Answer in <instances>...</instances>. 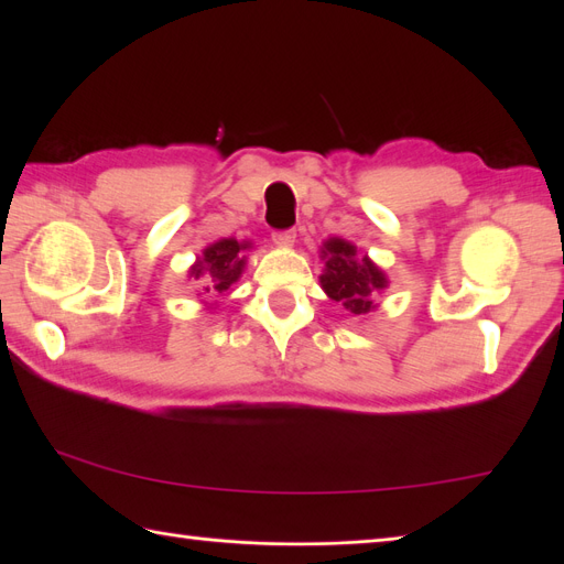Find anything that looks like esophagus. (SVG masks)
I'll return each mask as SVG.
<instances>
[{"label": "esophagus", "instance_id": "esophagus-1", "mask_svg": "<svg viewBox=\"0 0 564 564\" xmlns=\"http://www.w3.org/2000/svg\"><path fill=\"white\" fill-rule=\"evenodd\" d=\"M273 242L280 245V247H291V245L296 242V231H291V229H286V231H275V234H273Z\"/></svg>", "mask_w": 564, "mask_h": 564}]
</instances>
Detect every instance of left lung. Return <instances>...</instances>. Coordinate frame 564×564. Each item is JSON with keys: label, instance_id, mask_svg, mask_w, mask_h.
Here are the masks:
<instances>
[{"label": "left lung", "instance_id": "left-lung-1", "mask_svg": "<svg viewBox=\"0 0 564 564\" xmlns=\"http://www.w3.org/2000/svg\"><path fill=\"white\" fill-rule=\"evenodd\" d=\"M322 254L326 259V270L319 280L326 294L343 303L356 317L368 314L375 307L377 291L387 286L384 273L368 257L358 259L356 247L340 238L328 240Z\"/></svg>", "mask_w": 564, "mask_h": 564}]
</instances>
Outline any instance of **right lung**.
I'll use <instances>...</instances> for the list:
<instances>
[{
  "instance_id": "right-lung-1",
  "label": "right lung",
  "mask_w": 564,
  "mask_h": 564,
  "mask_svg": "<svg viewBox=\"0 0 564 564\" xmlns=\"http://www.w3.org/2000/svg\"><path fill=\"white\" fill-rule=\"evenodd\" d=\"M245 242H238L234 238H224L215 245H210L198 259V263L192 268V275L198 280L204 273L210 275L206 291H227L242 273L245 257L240 254L245 250Z\"/></svg>"
}]
</instances>
